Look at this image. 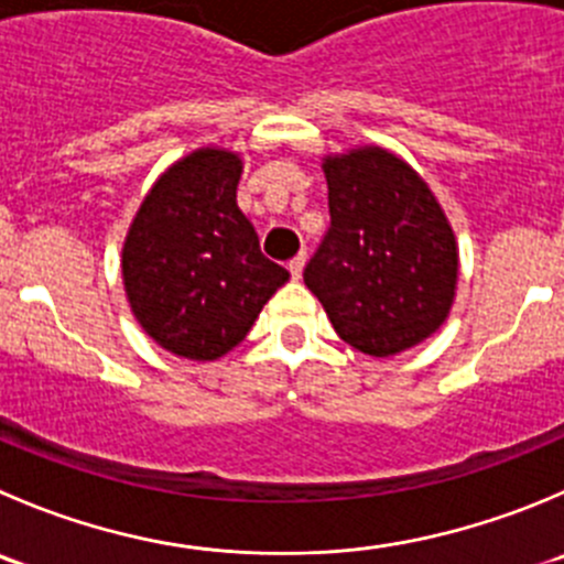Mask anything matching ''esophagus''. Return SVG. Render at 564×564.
Instances as JSON below:
<instances>
[{
    "instance_id": "esophagus-1",
    "label": "esophagus",
    "mask_w": 564,
    "mask_h": 564,
    "mask_svg": "<svg viewBox=\"0 0 564 564\" xmlns=\"http://www.w3.org/2000/svg\"><path fill=\"white\" fill-rule=\"evenodd\" d=\"M303 270H305V253H300L289 261V272H292L294 281H300V278H303Z\"/></svg>"
}]
</instances>
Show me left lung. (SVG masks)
I'll return each mask as SVG.
<instances>
[{"instance_id":"8db88e82","label":"left lung","mask_w":564,"mask_h":564,"mask_svg":"<svg viewBox=\"0 0 564 564\" xmlns=\"http://www.w3.org/2000/svg\"><path fill=\"white\" fill-rule=\"evenodd\" d=\"M330 231L305 286L349 347L391 358L433 336L457 292V239L427 182L380 145L322 160Z\"/></svg>"}]
</instances>
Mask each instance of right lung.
Here are the masks:
<instances>
[{
    "mask_svg": "<svg viewBox=\"0 0 564 564\" xmlns=\"http://www.w3.org/2000/svg\"><path fill=\"white\" fill-rule=\"evenodd\" d=\"M239 176L237 151L195 149L156 178L126 231L120 275L131 314L178 358L231 352L289 281L237 206Z\"/></svg>",
    "mask_w": 564,
    "mask_h": 564,
    "instance_id": "add662e5",
    "label": "right lung"
}]
</instances>
